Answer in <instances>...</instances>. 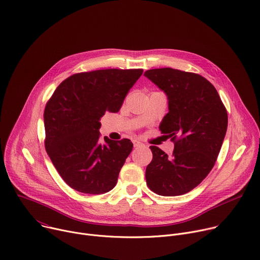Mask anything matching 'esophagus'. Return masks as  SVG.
I'll return each mask as SVG.
<instances>
[{"mask_svg":"<svg viewBox=\"0 0 260 260\" xmlns=\"http://www.w3.org/2000/svg\"><path fill=\"white\" fill-rule=\"evenodd\" d=\"M133 143H134V147H139V146L142 145V143L139 142V141H137V140H134Z\"/></svg>","mask_w":260,"mask_h":260,"instance_id":"34e87169","label":"esophagus"}]
</instances>
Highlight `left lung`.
I'll use <instances>...</instances> for the list:
<instances>
[{
  "label": "left lung",
  "instance_id": "1",
  "mask_svg": "<svg viewBox=\"0 0 260 260\" xmlns=\"http://www.w3.org/2000/svg\"><path fill=\"white\" fill-rule=\"evenodd\" d=\"M144 76L167 95L169 112L158 127L174 142L171 156L150 146L146 182L160 196L183 195L214 167L227 131V111L216 88L197 74L167 67L146 70Z\"/></svg>",
  "mask_w": 260,
  "mask_h": 260
}]
</instances>
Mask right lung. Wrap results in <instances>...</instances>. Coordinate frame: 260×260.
<instances>
[{
  "instance_id": "right-lung-1",
  "label": "right lung",
  "mask_w": 260,
  "mask_h": 260,
  "mask_svg": "<svg viewBox=\"0 0 260 260\" xmlns=\"http://www.w3.org/2000/svg\"><path fill=\"white\" fill-rule=\"evenodd\" d=\"M142 69H102L73 75L55 90L44 109L45 149L74 190L99 195L116 185L133 150L128 139L100 137V119L120 110Z\"/></svg>"
}]
</instances>
